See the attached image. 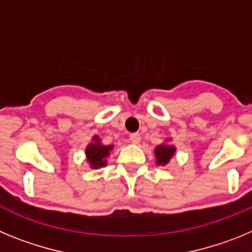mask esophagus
I'll return each instance as SVG.
<instances>
[{"label": "esophagus", "mask_w": 252, "mask_h": 252, "mask_svg": "<svg viewBox=\"0 0 252 252\" xmlns=\"http://www.w3.org/2000/svg\"><path fill=\"white\" fill-rule=\"evenodd\" d=\"M130 141L132 142V144H140V141H141V136H140L139 133H131Z\"/></svg>", "instance_id": "1"}]
</instances>
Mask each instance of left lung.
Listing matches in <instances>:
<instances>
[{
	"instance_id": "8db88e82",
	"label": "left lung",
	"mask_w": 252,
	"mask_h": 252,
	"mask_svg": "<svg viewBox=\"0 0 252 252\" xmlns=\"http://www.w3.org/2000/svg\"><path fill=\"white\" fill-rule=\"evenodd\" d=\"M166 141H169V139H166ZM175 151H177V148L171 144H168V142H164V144H160L157 148L154 149V154H155V162L157 165L165 166L168 165L170 159L175 155Z\"/></svg>"
}]
</instances>
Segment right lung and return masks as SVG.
I'll return each instance as SVG.
<instances>
[{"mask_svg": "<svg viewBox=\"0 0 252 252\" xmlns=\"http://www.w3.org/2000/svg\"><path fill=\"white\" fill-rule=\"evenodd\" d=\"M113 150V145H103L99 136L94 135L92 137V142L88 144L86 148V160L91 169H99L107 165V158Z\"/></svg>", "mask_w": 252, "mask_h": 252, "instance_id": "1", "label": "right lung"}]
</instances>
